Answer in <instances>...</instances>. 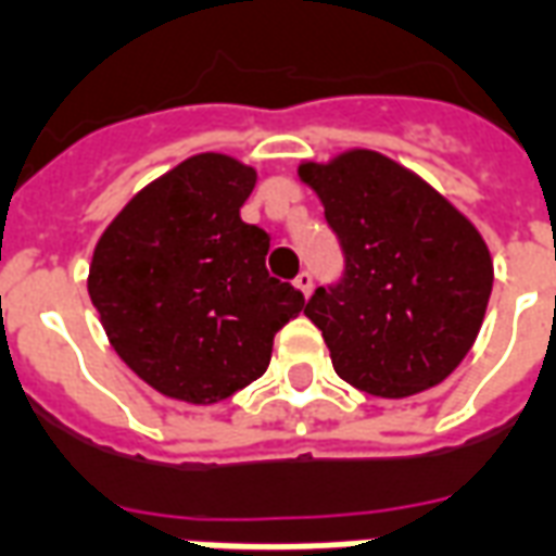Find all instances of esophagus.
<instances>
[{
	"mask_svg": "<svg viewBox=\"0 0 556 556\" xmlns=\"http://www.w3.org/2000/svg\"><path fill=\"white\" fill-rule=\"evenodd\" d=\"M312 282H315V279H312V274H308V270H300V274H296V279H294V286L303 291V296L312 294Z\"/></svg>",
	"mask_w": 556,
	"mask_h": 556,
	"instance_id": "obj_1",
	"label": "esophagus"
}]
</instances>
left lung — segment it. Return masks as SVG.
Returning a JSON list of instances; mask_svg holds the SVG:
<instances>
[{"label":"left lung","instance_id":"obj_1","mask_svg":"<svg viewBox=\"0 0 556 556\" xmlns=\"http://www.w3.org/2000/svg\"><path fill=\"white\" fill-rule=\"evenodd\" d=\"M296 175L346 256L344 279L306 303L334 372L384 400L440 384L476 344L493 291V256L476 224L370 148L303 160Z\"/></svg>","mask_w":556,"mask_h":556}]
</instances>
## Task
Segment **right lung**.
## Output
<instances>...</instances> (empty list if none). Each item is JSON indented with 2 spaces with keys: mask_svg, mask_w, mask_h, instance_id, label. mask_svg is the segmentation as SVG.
Wrapping results in <instances>:
<instances>
[{
  "mask_svg": "<svg viewBox=\"0 0 556 556\" xmlns=\"http://www.w3.org/2000/svg\"><path fill=\"white\" fill-rule=\"evenodd\" d=\"M256 168L194 154L139 189L92 250V306L118 358L168 400L215 405L268 370L274 334L306 308L241 222Z\"/></svg>",
  "mask_w": 556,
  "mask_h": 556,
  "instance_id": "add662e5",
  "label": "right lung"
}]
</instances>
